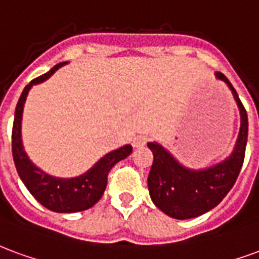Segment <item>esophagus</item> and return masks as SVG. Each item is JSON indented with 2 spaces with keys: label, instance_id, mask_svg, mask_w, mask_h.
<instances>
[{
  "label": "esophagus",
  "instance_id": "esophagus-1",
  "mask_svg": "<svg viewBox=\"0 0 259 259\" xmlns=\"http://www.w3.org/2000/svg\"><path fill=\"white\" fill-rule=\"evenodd\" d=\"M149 138L146 135H137V137L134 138V141H132V145L135 146V148H142L146 145Z\"/></svg>",
  "mask_w": 259,
  "mask_h": 259
}]
</instances>
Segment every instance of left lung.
Returning a JSON list of instances; mask_svg holds the SVG:
<instances>
[{
  "label": "left lung",
  "mask_w": 259,
  "mask_h": 259,
  "mask_svg": "<svg viewBox=\"0 0 259 259\" xmlns=\"http://www.w3.org/2000/svg\"><path fill=\"white\" fill-rule=\"evenodd\" d=\"M215 75L228 84L240 110V132L229 157L208 168L190 169L179 164L161 145L148 143L153 153L149 193L156 207L175 220L199 217L220 204L233 188L244 161L248 135L247 111L229 80L222 73Z\"/></svg>",
  "instance_id": "8db88e82"
}]
</instances>
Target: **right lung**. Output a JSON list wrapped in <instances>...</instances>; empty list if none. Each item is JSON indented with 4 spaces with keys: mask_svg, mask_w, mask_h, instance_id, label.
<instances>
[{
    "mask_svg": "<svg viewBox=\"0 0 259 259\" xmlns=\"http://www.w3.org/2000/svg\"><path fill=\"white\" fill-rule=\"evenodd\" d=\"M66 63L67 62H62L59 65L54 66L48 73L34 78L33 81H30V84L24 87L15 110L12 127V156L22 182L38 203L55 212H78L91 208L99 201L106 189L107 175L110 169L114 167V164L131 154L132 146L125 145L117 150L107 153L92 168L75 178H56L50 174H45L42 169L31 163L22 143V114L24 102L31 87L50 78L56 70Z\"/></svg>",
    "mask_w": 259,
    "mask_h": 259,
    "instance_id": "add662e5",
    "label": "right lung"
}]
</instances>
